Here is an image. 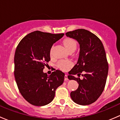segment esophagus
<instances>
[{"mask_svg": "<svg viewBox=\"0 0 120 120\" xmlns=\"http://www.w3.org/2000/svg\"><path fill=\"white\" fill-rule=\"evenodd\" d=\"M68 80V76L67 75H65L64 76V81H67Z\"/></svg>", "mask_w": 120, "mask_h": 120, "instance_id": "obj_1", "label": "esophagus"}]
</instances>
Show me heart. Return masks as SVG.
Masks as SVG:
<instances>
[{
  "instance_id": "heart-1",
  "label": "heart",
  "mask_w": 120,
  "mask_h": 120,
  "mask_svg": "<svg viewBox=\"0 0 120 120\" xmlns=\"http://www.w3.org/2000/svg\"><path fill=\"white\" fill-rule=\"evenodd\" d=\"M64 44L67 49L69 51L71 50H75L77 48V43L75 41L71 38H67L64 41ZM53 50V46L50 49V55H52ZM72 66V63L70 61H60L57 63V67L63 70V71H67Z\"/></svg>"
}]
</instances>
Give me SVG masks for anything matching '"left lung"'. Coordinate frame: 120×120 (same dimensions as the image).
I'll list each match as a JSON object with an SVG mask.
<instances>
[{"label":"left lung","mask_w":120,"mask_h":120,"mask_svg":"<svg viewBox=\"0 0 120 120\" xmlns=\"http://www.w3.org/2000/svg\"><path fill=\"white\" fill-rule=\"evenodd\" d=\"M66 35L77 40L80 46L77 63L68 76L70 80L77 81L79 86L77 90L71 92L70 96L78 105H90L100 97L107 80L109 65L103 45L97 36L84 29L70 31ZM82 72V80L73 76L80 75Z\"/></svg>","instance_id":"left-lung-1"}]
</instances>
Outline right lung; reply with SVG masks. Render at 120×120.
I'll return each instance as SVG.
<instances>
[{"label":"right lung","mask_w":120,"mask_h":120,"mask_svg":"<svg viewBox=\"0 0 120 120\" xmlns=\"http://www.w3.org/2000/svg\"><path fill=\"white\" fill-rule=\"evenodd\" d=\"M36 31L23 38L14 55V77L19 91L30 104L42 106L54 99L57 88L62 85L64 73L60 70L50 75L43 72L50 60L53 43L64 36Z\"/></svg>","instance_id":"add662e5"}]
</instances>
